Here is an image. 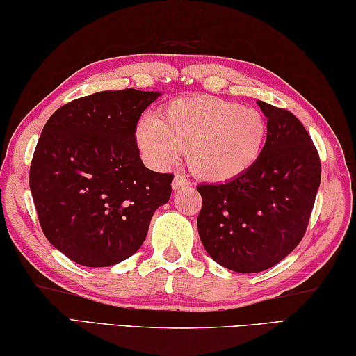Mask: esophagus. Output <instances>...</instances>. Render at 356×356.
<instances>
[{
  "mask_svg": "<svg viewBox=\"0 0 356 356\" xmlns=\"http://www.w3.org/2000/svg\"><path fill=\"white\" fill-rule=\"evenodd\" d=\"M188 180H186L184 176H180V174H176L172 180V188L174 190H180V188H185V186H188Z\"/></svg>",
  "mask_w": 356,
  "mask_h": 356,
  "instance_id": "esophagus-1",
  "label": "esophagus"
}]
</instances>
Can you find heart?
<instances>
[{
  "instance_id": "b5f03b06",
  "label": "heart",
  "mask_w": 356,
  "mask_h": 356,
  "mask_svg": "<svg viewBox=\"0 0 356 356\" xmlns=\"http://www.w3.org/2000/svg\"><path fill=\"white\" fill-rule=\"evenodd\" d=\"M268 124L262 113L213 95H185L161 108L159 118L144 114L135 141L147 163L163 170L180 149L193 176L209 184L242 177L267 144Z\"/></svg>"
}]
</instances>
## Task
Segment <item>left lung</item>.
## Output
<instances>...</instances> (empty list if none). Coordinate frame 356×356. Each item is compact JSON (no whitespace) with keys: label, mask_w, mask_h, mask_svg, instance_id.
Returning a JSON list of instances; mask_svg holds the SVG:
<instances>
[{"label":"left lung","mask_w":356,"mask_h":356,"mask_svg":"<svg viewBox=\"0 0 356 356\" xmlns=\"http://www.w3.org/2000/svg\"><path fill=\"white\" fill-rule=\"evenodd\" d=\"M267 118L262 156L242 177L197 185V232L209 256L237 273H259L297 248L321 185L318 152L284 108L257 102Z\"/></svg>","instance_id":"1"}]
</instances>
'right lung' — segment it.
<instances>
[{
  "label": "right lung",
  "instance_id": "1",
  "mask_svg": "<svg viewBox=\"0 0 356 356\" xmlns=\"http://www.w3.org/2000/svg\"><path fill=\"white\" fill-rule=\"evenodd\" d=\"M159 95L95 92L63 105L42 130L29 188L48 242L76 264L108 267L135 254L171 197L174 176L144 166L135 141L141 113Z\"/></svg>",
  "mask_w": 356,
  "mask_h": 356
}]
</instances>
